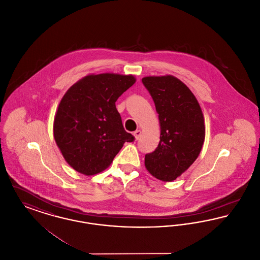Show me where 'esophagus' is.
<instances>
[{
    "label": "esophagus",
    "mask_w": 260,
    "mask_h": 260,
    "mask_svg": "<svg viewBox=\"0 0 260 260\" xmlns=\"http://www.w3.org/2000/svg\"><path fill=\"white\" fill-rule=\"evenodd\" d=\"M134 136L136 137V140H138V139H139V137L141 136V132H140L139 129H137V131H136V132L134 133Z\"/></svg>",
    "instance_id": "1"
}]
</instances>
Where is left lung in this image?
Masks as SVG:
<instances>
[{"label":"left lung","mask_w":260,"mask_h":260,"mask_svg":"<svg viewBox=\"0 0 260 260\" xmlns=\"http://www.w3.org/2000/svg\"><path fill=\"white\" fill-rule=\"evenodd\" d=\"M142 83L161 124L159 145L145 155V167L156 178L172 181L198 158L206 132L203 112L192 91L173 76L145 77Z\"/></svg>","instance_id":"1"}]
</instances>
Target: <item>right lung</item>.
Instances as JSON below:
<instances>
[{
  "instance_id": "obj_1",
  "label": "right lung",
  "mask_w": 260,
  "mask_h": 260,
  "mask_svg": "<svg viewBox=\"0 0 260 260\" xmlns=\"http://www.w3.org/2000/svg\"><path fill=\"white\" fill-rule=\"evenodd\" d=\"M136 83L132 75H88L70 87L54 117L53 136L66 161L79 173L93 175L111 165L124 142L116 101Z\"/></svg>"
}]
</instances>
